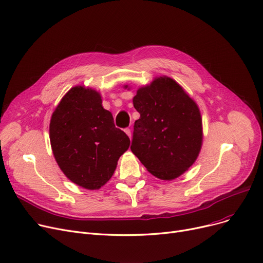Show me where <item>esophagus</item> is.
I'll return each instance as SVG.
<instances>
[{"mask_svg":"<svg viewBox=\"0 0 263 263\" xmlns=\"http://www.w3.org/2000/svg\"><path fill=\"white\" fill-rule=\"evenodd\" d=\"M124 132H126V134L130 137V140H131V137H132V133H131V130L130 129H124Z\"/></svg>","mask_w":263,"mask_h":263,"instance_id":"obj_1","label":"esophagus"}]
</instances>
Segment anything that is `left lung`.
<instances>
[{"label": "left lung", "mask_w": 263, "mask_h": 263, "mask_svg": "<svg viewBox=\"0 0 263 263\" xmlns=\"http://www.w3.org/2000/svg\"><path fill=\"white\" fill-rule=\"evenodd\" d=\"M133 105L141 117L134 122L132 153L161 180L184 174L202 145V119L196 102L175 80L163 76L137 89Z\"/></svg>", "instance_id": "1"}]
</instances>
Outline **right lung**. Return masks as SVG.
<instances>
[{
	"mask_svg": "<svg viewBox=\"0 0 263 263\" xmlns=\"http://www.w3.org/2000/svg\"><path fill=\"white\" fill-rule=\"evenodd\" d=\"M50 142L55 161L79 186L99 190L112 178L130 139L117 129L101 95L89 87L69 89L50 120Z\"/></svg>",
	"mask_w": 263,
	"mask_h": 263,
	"instance_id": "obj_1",
	"label": "right lung"
}]
</instances>
